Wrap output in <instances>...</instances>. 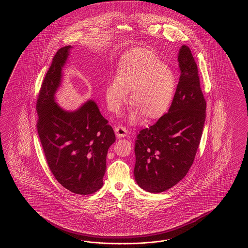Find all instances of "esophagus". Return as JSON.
Wrapping results in <instances>:
<instances>
[{"mask_svg":"<svg viewBox=\"0 0 248 248\" xmlns=\"http://www.w3.org/2000/svg\"><path fill=\"white\" fill-rule=\"evenodd\" d=\"M114 131H115V134H116L118 138L125 137L127 135V130H126V128L123 126V125L116 126V127L114 128Z\"/></svg>","mask_w":248,"mask_h":248,"instance_id":"1","label":"esophagus"}]
</instances>
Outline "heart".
<instances>
[{"label":"heart","mask_w":248,"mask_h":248,"mask_svg":"<svg viewBox=\"0 0 248 248\" xmlns=\"http://www.w3.org/2000/svg\"><path fill=\"white\" fill-rule=\"evenodd\" d=\"M176 79L171 68L157 56L145 49H135L121 59L116 78L105 89V98L110 111L117 113L128 103V91H132L130 103L135 110L130 119L136 122L140 114L146 120L164 115L172 104Z\"/></svg>","instance_id":"heart-1"}]
</instances>
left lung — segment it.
Returning <instances> with one entry per match:
<instances>
[{"mask_svg": "<svg viewBox=\"0 0 248 248\" xmlns=\"http://www.w3.org/2000/svg\"><path fill=\"white\" fill-rule=\"evenodd\" d=\"M178 62L180 78L168 112L135 140V180L150 193L166 191L186 175L203 134L206 102L186 45L181 47Z\"/></svg>", "mask_w": 248, "mask_h": 248, "instance_id": "left-lung-1", "label": "left lung"}]
</instances>
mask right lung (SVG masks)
<instances>
[{
  "mask_svg": "<svg viewBox=\"0 0 248 248\" xmlns=\"http://www.w3.org/2000/svg\"><path fill=\"white\" fill-rule=\"evenodd\" d=\"M71 48L68 45L56 52L45 75L36 102V126L55 179L75 194L91 195L104 185L106 155L115 135L93 101L75 112H66L54 102Z\"/></svg>",
  "mask_w": 248,
  "mask_h": 248,
  "instance_id": "right-lung-1",
  "label": "right lung"
}]
</instances>
